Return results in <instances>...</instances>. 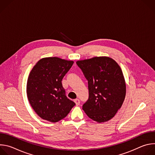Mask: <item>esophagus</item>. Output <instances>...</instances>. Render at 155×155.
Listing matches in <instances>:
<instances>
[{"label": "esophagus", "mask_w": 155, "mask_h": 155, "mask_svg": "<svg viewBox=\"0 0 155 155\" xmlns=\"http://www.w3.org/2000/svg\"><path fill=\"white\" fill-rule=\"evenodd\" d=\"M74 102H75V103L77 105H78L80 104V100H79L78 99H75V100H74Z\"/></svg>", "instance_id": "obj_1"}]
</instances>
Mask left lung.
Masks as SVG:
<instances>
[{"instance_id":"obj_1","label":"left lung","mask_w":155,"mask_h":155,"mask_svg":"<svg viewBox=\"0 0 155 155\" xmlns=\"http://www.w3.org/2000/svg\"><path fill=\"white\" fill-rule=\"evenodd\" d=\"M76 63L87 80L89 90L82 109L98 123L111 120L126 96L125 80L119 65L108 57H94Z\"/></svg>"}]
</instances>
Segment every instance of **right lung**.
I'll return each instance as SVG.
<instances>
[{"label": "right lung", "instance_id": "add662e5", "mask_svg": "<svg viewBox=\"0 0 155 155\" xmlns=\"http://www.w3.org/2000/svg\"><path fill=\"white\" fill-rule=\"evenodd\" d=\"M74 64L57 57L43 58L28 77L27 96L32 107L42 119L52 123L64 118L75 104L68 99L62 80Z\"/></svg>", "mask_w": 155, "mask_h": 155}]
</instances>
